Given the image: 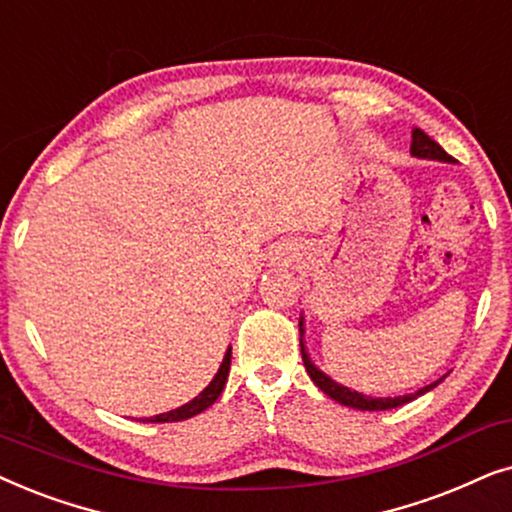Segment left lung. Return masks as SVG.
Listing matches in <instances>:
<instances>
[{
  "mask_svg": "<svg viewBox=\"0 0 512 512\" xmlns=\"http://www.w3.org/2000/svg\"><path fill=\"white\" fill-rule=\"evenodd\" d=\"M410 152L414 156H419V159H435V161H445V163L452 161V156H449L445 149L438 145V142L428 138V135L421 131V128H414V131H412V147H410ZM302 325H304V320H299V332H302V337H304V327ZM299 346H302L304 367H306V372H309V377L313 379V384H316L325 395H330L332 400H337V403H342L346 407H353V410H363V412L393 410V407H400V405L410 403V400H414V398H419V395L428 393V391H431V388H435L442 379H445V377H442L438 381H433V384L419 388L417 393H410V395H398V398H372V395H363V393H358V391H351L349 386H342V384H337V381H332L325 372H320L318 367L311 363L309 353H306L304 339H299Z\"/></svg>",
  "mask_w": 512,
  "mask_h": 512,
  "instance_id": "left-lung-1",
  "label": "left lung"
}]
</instances>
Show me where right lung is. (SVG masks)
Here are the masks:
<instances>
[{"instance_id":"1","label":"right lung","mask_w":512,"mask_h":512,"mask_svg":"<svg viewBox=\"0 0 512 512\" xmlns=\"http://www.w3.org/2000/svg\"><path fill=\"white\" fill-rule=\"evenodd\" d=\"M229 365H231V349H227L224 353V360L220 365V370L213 377V381L203 388V391L196 395L194 400H189L187 405L177 407V410H170L166 414H156V417H149V419H142V421H152V424H166V421H185L189 417H196V414H201L203 410H208L210 405L215 403L217 398H220L224 384H227V377H229Z\"/></svg>"}]
</instances>
